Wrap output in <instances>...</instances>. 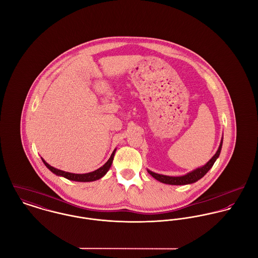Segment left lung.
I'll list each match as a JSON object with an SVG mask.
<instances>
[{
    "mask_svg": "<svg viewBox=\"0 0 258 258\" xmlns=\"http://www.w3.org/2000/svg\"><path fill=\"white\" fill-rule=\"evenodd\" d=\"M221 146H222V139H221V144H220V147L218 149L217 153L214 155V157L206 165H204L203 167H200V168L185 174L184 176L170 177V176H165V175H160V174L154 173L150 170H147L148 173L153 178H155L157 181H159L161 183H164V184H176V185L177 184H192V183L199 181L200 179H202L210 171V169L214 166L216 160L219 158V156L221 154Z\"/></svg>",
    "mask_w": 258,
    "mask_h": 258,
    "instance_id": "1",
    "label": "left lung"
}]
</instances>
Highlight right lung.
I'll use <instances>...</instances> for the list:
<instances>
[{
	"label": "right lung",
	"instance_id": "obj_1",
	"mask_svg": "<svg viewBox=\"0 0 258 258\" xmlns=\"http://www.w3.org/2000/svg\"><path fill=\"white\" fill-rule=\"evenodd\" d=\"M115 152H116V149H115V150L113 151V153L111 154L109 160H108L102 167H100L99 169H97V170H95V171H93V172L86 173V174H74V173L64 172V171H61V170H58V169H55V168L51 167V166L48 165L42 158H41V160H42L43 164L46 166V168L49 169L53 174H55V175H57V176L64 177V178L68 179V180L75 181V182H93V181L99 180L100 178H102V177L108 172V170L110 169L111 165H112L113 159H114Z\"/></svg>",
	"mask_w": 258,
	"mask_h": 258
}]
</instances>
